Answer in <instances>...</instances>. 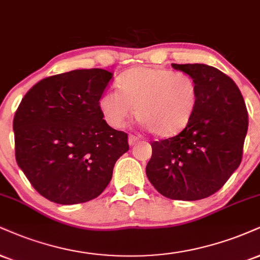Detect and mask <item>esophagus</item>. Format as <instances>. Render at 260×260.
<instances>
[{"instance_id":"34e87169","label":"esophagus","mask_w":260,"mask_h":260,"mask_svg":"<svg viewBox=\"0 0 260 260\" xmlns=\"http://www.w3.org/2000/svg\"><path fill=\"white\" fill-rule=\"evenodd\" d=\"M138 142H139L138 137H136V136H129V137H128V144H129L131 146L136 145V144L138 143Z\"/></svg>"}]
</instances>
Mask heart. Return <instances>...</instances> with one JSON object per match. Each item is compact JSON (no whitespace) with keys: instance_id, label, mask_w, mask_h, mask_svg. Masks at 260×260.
Segmentation results:
<instances>
[{"instance_id":"heart-1","label":"heart","mask_w":260,"mask_h":260,"mask_svg":"<svg viewBox=\"0 0 260 260\" xmlns=\"http://www.w3.org/2000/svg\"><path fill=\"white\" fill-rule=\"evenodd\" d=\"M118 90H106L99 98L104 120L114 128L127 123L136 108L137 120L160 138L183 132L199 104V87L186 74L162 67H136L117 81Z\"/></svg>"}]
</instances>
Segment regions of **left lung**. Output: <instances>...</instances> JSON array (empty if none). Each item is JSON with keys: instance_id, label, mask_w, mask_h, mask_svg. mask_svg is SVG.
<instances>
[{"instance_id": "8db88e82", "label": "left lung", "mask_w": 260, "mask_h": 260, "mask_svg": "<svg viewBox=\"0 0 260 260\" xmlns=\"http://www.w3.org/2000/svg\"><path fill=\"white\" fill-rule=\"evenodd\" d=\"M191 76L199 104L183 132L152 142L146 176L161 195L196 201L217 192L242 160L248 112L236 83L206 64H172Z\"/></svg>"}]
</instances>
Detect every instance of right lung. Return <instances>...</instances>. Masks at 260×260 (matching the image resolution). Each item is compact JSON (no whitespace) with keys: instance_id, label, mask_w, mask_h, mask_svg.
I'll list each match as a JSON object with an SVG mask.
<instances>
[{"instance_id":"obj_1","label":"right lung","mask_w":260,"mask_h":260,"mask_svg":"<svg viewBox=\"0 0 260 260\" xmlns=\"http://www.w3.org/2000/svg\"><path fill=\"white\" fill-rule=\"evenodd\" d=\"M112 74L83 69L41 80L18 106L13 120L15 160L31 185L59 205L98 198L128 136L103 120L99 98Z\"/></svg>"}]
</instances>
